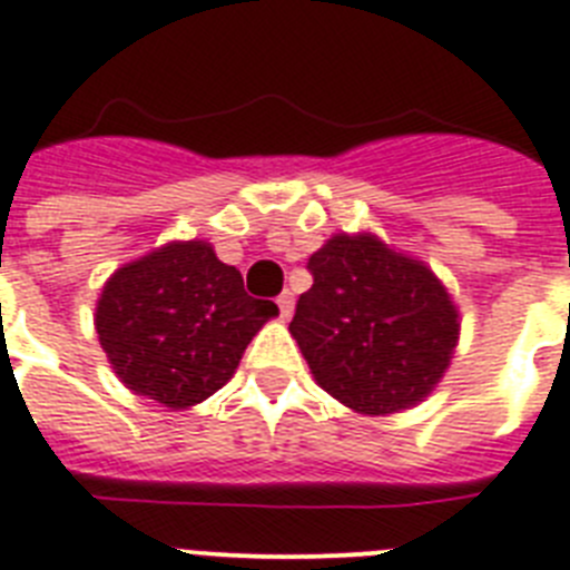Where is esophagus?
<instances>
[{"label": "esophagus", "instance_id": "esophagus-1", "mask_svg": "<svg viewBox=\"0 0 570 570\" xmlns=\"http://www.w3.org/2000/svg\"><path fill=\"white\" fill-rule=\"evenodd\" d=\"M276 306H279V314L288 321L291 312H294V294L291 291H282L279 297H276Z\"/></svg>", "mask_w": 570, "mask_h": 570}]
</instances>
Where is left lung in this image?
Returning <instances> with one entry per match:
<instances>
[{
    "label": "left lung",
    "mask_w": 570,
    "mask_h": 570,
    "mask_svg": "<svg viewBox=\"0 0 570 570\" xmlns=\"http://www.w3.org/2000/svg\"><path fill=\"white\" fill-rule=\"evenodd\" d=\"M308 273L288 330L323 391L356 412L391 414L435 389L459 314L432 271L371 235H335Z\"/></svg>",
    "instance_id": "left-lung-1"
}]
</instances>
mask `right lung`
<instances>
[{
  "instance_id": "right-lung-1",
  "label": "right lung",
  "mask_w": 570,
  "mask_h": 570,
  "mask_svg": "<svg viewBox=\"0 0 570 570\" xmlns=\"http://www.w3.org/2000/svg\"><path fill=\"white\" fill-rule=\"evenodd\" d=\"M244 276L203 240L167 244L114 273L97 306L99 344L135 394L170 409L223 389L267 317Z\"/></svg>"
}]
</instances>
